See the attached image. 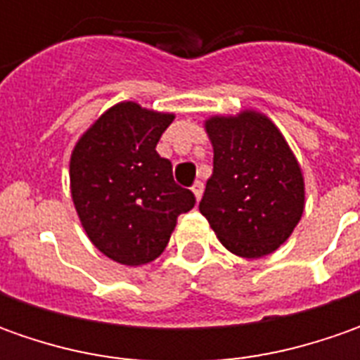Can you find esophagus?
<instances>
[{
	"mask_svg": "<svg viewBox=\"0 0 360 360\" xmlns=\"http://www.w3.org/2000/svg\"><path fill=\"white\" fill-rule=\"evenodd\" d=\"M192 192H194V196H196V202L202 198V192H204V184H202L200 180L198 182H194V186H192Z\"/></svg>",
	"mask_w": 360,
	"mask_h": 360,
	"instance_id": "esophagus-1",
	"label": "esophagus"
}]
</instances>
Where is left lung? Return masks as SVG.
<instances>
[{
  "label": "left lung",
  "instance_id": "obj_1",
  "mask_svg": "<svg viewBox=\"0 0 360 360\" xmlns=\"http://www.w3.org/2000/svg\"><path fill=\"white\" fill-rule=\"evenodd\" d=\"M214 150L200 212L232 255L260 258L288 240L304 210V178L274 122L256 110L204 122Z\"/></svg>",
  "mask_w": 360,
  "mask_h": 360
}]
</instances>
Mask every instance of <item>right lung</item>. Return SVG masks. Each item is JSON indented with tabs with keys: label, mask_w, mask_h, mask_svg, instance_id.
Segmentation results:
<instances>
[{
	"label": "right lung",
	"mask_w": 360,
	"mask_h": 360,
	"mask_svg": "<svg viewBox=\"0 0 360 360\" xmlns=\"http://www.w3.org/2000/svg\"><path fill=\"white\" fill-rule=\"evenodd\" d=\"M174 114L136 102L105 110L77 140L70 158L72 200L91 244L126 266L156 260L194 194L178 186L170 160L156 152Z\"/></svg>",
	"instance_id": "right-lung-1"
}]
</instances>
